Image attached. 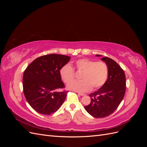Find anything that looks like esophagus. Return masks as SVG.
I'll use <instances>...</instances> for the list:
<instances>
[{"mask_svg": "<svg viewBox=\"0 0 147 147\" xmlns=\"http://www.w3.org/2000/svg\"><path fill=\"white\" fill-rule=\"evenodd\" d=\"M78 94L80 95V96H85V94H83V93H82V92H78Z\"/></svg>", "mask_w": 147, "mask_h": 147, "instance_id": "34e87169", "label": "esophagus"}]
</instances>
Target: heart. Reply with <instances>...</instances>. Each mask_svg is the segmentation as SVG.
Listing matches in <instances>:
<instances>
[{"label": "heart", "instance_id": "1", "mask_svg": "<svg viewBox=\"0 0 147 147\" xmlns=\"http://www.w3.org/2000/svg\"><path fill=\"white\" fill-rule=\"evenodd\" d=\"M75 69L80 75L81 80L72 82L75 78L74 69L70 64L63 65L60 69V75L63 82L70 83L67 88L69 90L78 92H87L92 88L97 90L101 88L107 80L109 67L104 61L82 58L75 62Z\"/></svg>", "mask_w": 147, "mask_h": 147}]
</instances>
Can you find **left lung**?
Here are the masks:
<instances>
[{"instance_id": "obj_1", "label": "left lung", "mask_w": 147, "mask_h": 147, "mask_svg": "<svg viewBox=\"0 0 147 147\" xmlns=\"http://www.w3.org/2000/svg\"><path fill=\"white\" fill-rule=\"evenodd\" d=\"M101 59L108 65V79L99 90L90 94V104L84 106L87 112L95 118H104L113 113L126 92V76L122 68L110 57H104Z\"/></svg>"}]
</instances>
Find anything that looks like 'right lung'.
Instances as JSON below:
<instances>
[{"label": "right lung", "mask_w": 147, "mask_h": 147, "mask_svg": "<svg viewBox=\"0 0 147 147\" xmlns=\"http://www.w3.org/2000/svg\"><path fill=\"white\" fill-rule=\"evenodd\" d=\"M65 55L49 54L37 57L26 69L23 74V92L34 110L50 115L63 104L68 91L61 80L60 69L70 61Z\"/></svg>", "instance_id": "1"}]
</instances>
